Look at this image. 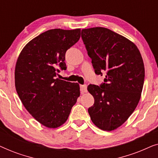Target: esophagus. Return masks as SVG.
<instances>
[{
  "instance_id": "esophagus-1",
  "label": "esophagus",
  "mask_w": 158,
  "mask_h": 158,
  "mask_svg": "<svg viewBox=\"0 0 158 158\" xmlns=\"http://www.w3.org/2000/svg\"><path fill=\"white\" fill-rule=\"evenodd\" d=\"M80 88H81V93L82 94L87 92V85H81L80 86Z\"/></svg>"
}]
</instances>
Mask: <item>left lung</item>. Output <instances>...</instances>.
<instances>
[{"mask_svg":"<svg viewBox=\"0 0 158 158\" xmlns=\"http://www.w3.org/2000/svg\"><path fill=\"white\" fill-rule=\"evenodd\" d=\"M81 37L95 73H106L100 86H88L94 98L88 114L99 129L114 130L126 122L139 103L144 81L141 54L133 42L106 28L82 29Z\"/></svg>","mask_w":158,"mask_h":158,"instance_id":"1","label":"left lung"}]
</instances>
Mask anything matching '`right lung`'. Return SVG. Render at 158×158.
<instances>
[{
	"instance_id": "obj_1",
	"label": "right lung",
	"mask_w": 158,
	"mask_h": 158,
	"mask_svg": "<svg viewBox=\"0 0 158 158\" xmlns=\"http://www.w3.org/2000/svg\"><path fill=\"white\" fill-rule=\"evenodd\" d=\"M81 37V29H50L28 43L15 68L16 90L26 109L49 128L68 119L80 96L78 83L56 78L65 70V53Z\"/></svg>"
}]
</instances>
